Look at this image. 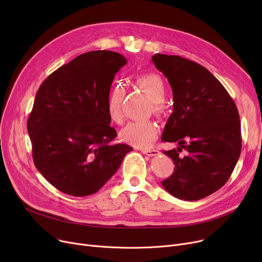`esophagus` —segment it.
Wrapping results in <instances>:
<instances>
[{
  "label": "esophagus",
  "instance_id": "obj_1",
  "mask_svg": "<svg viewBox=\"0 0 262 262\" xmlns=\"http://www.w3.org/2000/svg\"><path fill=\"white\" fill-rule=\"evenodd\" d=\"M141 152L143 153V154H145V155H147V156H156V155H158L159 154V152L157 149H149V148H142L141 149Z\"/></svg>",
  "mask_w": 262,
  "mask_h": 262
}]
</instances>
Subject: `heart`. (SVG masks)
Listing matches in <instances>:
<instances>
[{"mask_svg":"<svg viewBox=\"0 0 262 262\" xmlns=\"http://www.w3.org/2000/svg\"><path fill=\"white\" fill-rule=\"evenodd\" d=\"M136 84L138 85L150 98L152 112L160 115L163 110V99L166 95V86L160 75L156 73H144L137 76ZM125 95L124 87L117 84L108 94L106 110L109 119L116 124L123 121L122 103ZM158 135V128L152 121H136L129 122L120 132L122 141L137 147H144L152 143Z\"/></svg>","mask_w":262,"mask_h":262,"instance_id":"1","label":"heart"}]
</instances>
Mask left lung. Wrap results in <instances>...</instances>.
Wrapping results in <instances>:
<instances>
[{
    "instance_id": "1",
    "label": "left lung",
    "mask_w": 262,
    "mask_h": 262,
    "mask_svg": "<svg viewBox=\"0 0 262 262\" xmlns=\"http://www.w3.org/2000/svg\"><path fill=\"white\" fill-rule=\"evenodd\" d=\"M152 60L173 91V113L161 140L178 145L162 150L175 168L161 184L177 199H204L226 184L239 159L242 140L237 106L203 66L166 54H155Z\"/></svg>"
}]
</instances>
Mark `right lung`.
<instances>
[{"instance_id": "1", "label": "right lung", "mask_w": 262, "mask_h": 262, "mask_svg": "<svg viewBox=\"0 0 262 262\" xmlns=\"http://www.w3.org/2000/svg\"><path fill=\"white\" fill-rule=\"evenodd\" d=\"M127 62L113 51H92L49 75L39 87L27 132L36 168L63 193L98 192L133 147L113 141L106 104L116 73Z\"/></svg>"}]
</instances>
